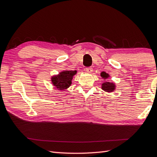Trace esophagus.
Instances as JSON below:
<instances>
[{
	"mask_svg": "<svg viewBox=\"0 0 157 157\" xmlns=\"http://www.w3.org/2000/svg\"><path fill=\"white\" fill-rule=\"evenodd\" d=\"M93 70V69H92V67H86V71H87L88 73H91V72H92V71Z\"/></svg>",
	"mask_w": 157,
	"mask_h": 157,
	"instance_id": "esophagus-1",
	"label": "esophagus"
}]
</instances>
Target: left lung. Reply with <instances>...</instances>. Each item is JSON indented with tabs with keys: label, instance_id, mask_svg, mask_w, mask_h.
Wrapping results in <instances>:
<instances>
[{
	"label": "left lung",
	"instance_id": "left-lung-1",
	"mask_svg": "<svg viewBox=\"0 0 157 157\" xmlns=\"http://www.w3.org/2000/svg\"><path fill=\"white\" fill-rule=\"evenodd\" d=\"M101 77L104 79H106L109 77V75L107 73H106L105 72H102V73H101ZM101 86H102L101 88L104 90V91L108 92H113L115 89V85L113 83L109 82H105L103 83Z\"/></svg>",
	"mask_w": 157,
	"mask_h": 157
}]
</instances>
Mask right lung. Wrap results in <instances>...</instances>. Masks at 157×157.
<instances>
[{"instance_id": "1", "label": "right lung", "mask_w": 157, "mask_h": 157, "mask_svg": "<svg viewBox=\"0 0 157 157\" xmlns=\"http://www.w3.org/2000/svg\"><path fill=\"white\" fill-rule=\"evenodd\" d=\"M77 73V71H64L61 72L58 75L52 77V84L58 90H63L69 88L73 76Z\"/></svg>"}]
</instances>
